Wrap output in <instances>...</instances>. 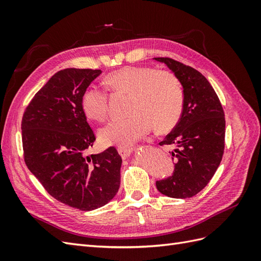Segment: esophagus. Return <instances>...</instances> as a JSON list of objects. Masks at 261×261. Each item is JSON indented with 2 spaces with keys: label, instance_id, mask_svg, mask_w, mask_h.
<instances>
[{
  "label": "esophagus",
  "instance_id": "1",
  "mask_svg": "<svg viewBox=\"0 0 261 261\" xmlns=\"http://www.w3.org/2000/svg\"><path fill=\"white\" fill-rule=\"evenodd\" d=\"M118 153L123 158V159H127L128 156H130L132 154V149L128 147H122V148H118L117 149Z\"/></svg>",
  "mask_w": 261,
  "mask_h": 261
}]
</instances>
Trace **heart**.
<instances>
[{
    "label": "heart",
    "mask_w": 261,
    "mask_h": 261,
    "mask_svg": "<svg viewBox=\"0 0 261 261\" xmlns=\"http://www.w3.org/2000/svg\"><path fill=\"white\" fill-rule=\"evenodd\" d=\"M105 82L113 91L128 94L127 107L132 115L116 118L99 130V140L103 146L128 147L148 135L152 125L156 132L163 133L178 123L184 97L173 74L151 67L126 66L110 73ZM81 106L89 121L103 122L107 118V93L96 87L85 89Z\"/></svg>",
    "instance_id": "heart-1"
}]
</instances>
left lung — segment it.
Wrapping results in <instances>:
<instances>
[{
    "instance_id": "left-lung-1",
    "label": "left lung",
    "mask_w": 261,
    "mask_h": 261,
    "mask_svg": "<svg viewBox=\"0 0 261 261\" xmlns=\"http://www.w3.org/2000/svg\"><path fill=\"white\" fill-rule=\"evenodd\" d=\"M174 74L183 87L184 105L178 123L160 143L174 146L173 175L156 180L171 198L198 194L215 175L224 151L225 118L222 106L207 78L195 68L169 58H154Z\"/></svg>"
}]
</instances>
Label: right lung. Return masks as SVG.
Wrapping results in <instances>:
<instances>
[{
    "mask_svg": "<svg viewBox=\"0 0 261 261\" xmlns=\"http://www.w3.org/2000/svg\"><path fill=\"white\" fill-rule=\"evenodd\" d=\"M101 73L60 70L35 94L21 122L23 158L30 172L55 199L82 211L105 206L121 184L122 158L114 147L87 155L96 137L81 100Z\"/></svg>",
    "mask_w": 261,
    "mask_h": 261,
    "instance_id": "add662e5",
    "label": "right lung"
}]
</instances>
